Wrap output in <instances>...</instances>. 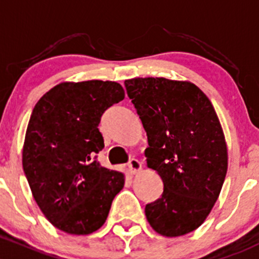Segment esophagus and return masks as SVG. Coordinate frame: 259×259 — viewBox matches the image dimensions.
I'll use <instances>...</instances> for the list:
<instances>
[{
    "instance_id": "esophagus-1",
    "label": "esophagus",
    "mask_w": 259,
    "mask_h": 259,
    "mask_svg": "<svg viewBox=\"0 0 259 259\" xmlns=\"http://www.w3.org/2000/svg\"><path fill=\"white\" fill-rule=\"evenodd\" d=\"M141 168H142V164L138 159L131 158L128 161V170L131 175H136L137 172H140Z\"/></svg>"
}]
</instances>
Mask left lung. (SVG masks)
<instances>
[{
    "label": "left lung",
    "instance_id": "8db88e82",
    "mask_svg": "<svg viewBox=\"0 0 259 259\" xmlns=\"http://www.w3.org/2000/svg\"><path fill=\"white\" fill-rule=\"evenodd\" d=\"M147 133L149 168L163 193L146 204L151 227L166 237L198 228L214 206L227 173V147L206 95L191 82L147 77L124 81Z\"/></svg>",
    "mask_w": 259,
    "mask_h": 259
}]
</instances>
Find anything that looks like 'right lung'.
I'll use <instances>...</instances> for the list:
<instances>
[{
  "instance_id": "right-lung-1",
  "label": "right lung",
  "mask_w": 259,
  "mask_h": 259,
  "mask_svg": "<svg viewBox=\"0 0 259 259\" xmlns=\"http://www.w3.org/2000/svg\"><path fill=\"white\" fill-rule=\"evenodd\" d=\"M124 98L117 82H66L50 90L32 111L22 164L33 198L56 228L90 234L107 220L121 172L101 166L98 130L106 110Z\"/></svg>"
}]
</instances>
